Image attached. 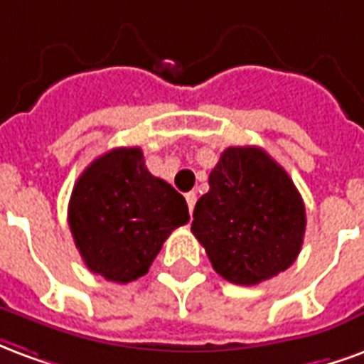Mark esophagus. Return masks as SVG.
<instances>
[{
  "label": "esophagus",
  "mask_w": 364,
  "mask_h": 364,
  "mask_svg": "<svg viewBox=\"0 0 364 364\" xmlns=\"http://www.w3.org/2000/svg\"><path fill=\"white\" fill-rule=\"evenodd\" d=\"M185 198H187V205H189V213L193 214V208H195V203H197V195L195 193H187Z\"/></svg>",
  "instance_id": "obj_1"
}]
</instances>
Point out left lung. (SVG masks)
<instances>
[{
    "mask_svg": "<svg viewBox=\"0 0 364 364\" xmlns=\"http://www.w3.org/2000/svg\"><path fill=\"white\" fill-rule=\"evenodd\" d=\"M198 198L191 230L222 279L259 284L296 261L306 230L304 200L267 151H222Z\"/></svg>",
    "mask_w": 364,
    "mask_h": 364,
    "instance_id": "obj_1",
    "label": "left lung"
}]
</instances>
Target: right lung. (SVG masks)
Returning <instances> with one entry per match:
<instances>
[{
	"mask_svg": "<svg viewBox=\"0 0 364 364\" xmlns=\"http://www.w3.org/2000/svg\"><path fill=\"white\" fill-rule=\"evenodd\" d=\"M68 222L91 273L124 284L148 273L167 236L189 222V208L148 171L140 148H114L75 181Z\"/></svg>",
	"mask_w": 364,
	"mask_h": 364,
	"instance_id": "right-lung-1",
	"label": "right lung"
}]
</instances>
